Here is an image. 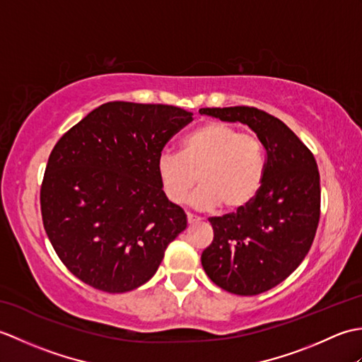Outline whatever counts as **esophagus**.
Returning a JSON list of instances; mask_svg holds the SVG:
<instances>
[{
    "mask_svg": "<svg viewBox=\"0 0 362 362\" xmlns=\"http://www.w3.org/2000/svg\"><path fill=\"white\" fill-rule=\"evenodd\" d=\"M187 219H188V224H194V222L201 221V218L194 216V214H191V213H187Z\"/></svg>",
    "mask_w": 362,
    "mask_h": 362,
    "instance_id": "34e87169",
    "label": "esophagus"
}]
</instances>
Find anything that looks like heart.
Listing matches in <instances>:
<instances>
[{
  "label": "heart",
  "instance_id": "1",
  "mask_svg": "<svg viewBox=\"0 0 362 362\" xmlns=\"http://www.w3.org/2000/svg\"><path fill=\"white\" fill-rule=\"evenodd\" d=\"M157 175L169 202L182 204L197 182L201 188L193 196L197 209L222 205L226 211H240L257 197L264 182V144L257 134L210 121L183 140L180 153H158Z\"/></svg>",
  "mask_w": 362,
  "mask_h": 362
}]
</instances>
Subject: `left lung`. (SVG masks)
I'll list each match as a JSON object with an SVG mask.
<instances>
[{"mask_svg": "<svg viewBox=\"0 0 362 362\" xmlns=\"http://www.w3.org/2000/svg\"><path fill=\"white\" fill-rule=\"evenodd\" d=\"M201 115L247 124L264 144L266 175L245 209L210 218L213 243L202 252L210 280L236 296L272 289L310 252L320 218V175L313 152L279 118L255 107H214Z\"/></svg>", "mask_w": 362, "mask_h": 362, "instance_id": "left-lung-1", "label": "left lung"}]
</instances>
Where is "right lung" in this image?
<instances>
[{
    "instance_id": "add662e5",
    "label": "right lung",
    "mask_w": 362,
    "mask_h": 362,
    "mask_svg": "<svg viewBox=\"0 0 362 362\" xmlns=\"http://www.w3.org/2000/svg\"><path fill=\"white\" fill-rule=\"evenodd\" d=\"M193 121L174 105H99L54 146L45 169L43 227L60 261L104 292L141 286L187 228L160 187L157 157Z\"/></svg>"
}]
</instances>
